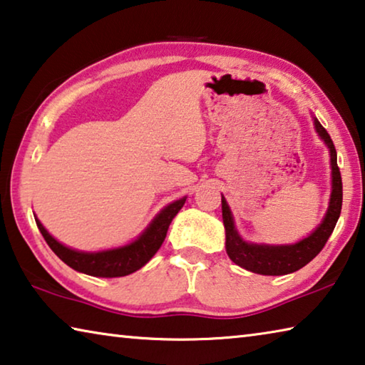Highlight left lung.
Listing matches in <instances>:
<instances>
[{"label": "left lung", "instance_id": "8db88e82", "mask_svg": "<svg viewBox=\"0 0 365 365\" xmlns=\"http://www.w3.org/2000/svg\"><path fill=\"white\" fill-rule=\"evenodd\" d=\"M316 130L330 148V163H331V197L329 211L322 224L314 230L307 238L296 245L287 246H269V245H251L245 243L240 235L235 230L232 212L228 209L227 201L222 196V219L225 225V248L227 255L232 261L246 270L255 272L261 275H285L304 267L316 257L325 243L329 242L330 235L335 228L339 212H341L343 202V183L339 168L336 164V150L330 138L329 132L325 130L317 119H314Z\"/></svg>", "mask_w": 365, "mask_h": 365}]
</instances>
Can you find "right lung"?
Instances as JSON below:
<instances>
[{
    "label": "right lung",
    "instance_id": "1",
    "mask_svg": "<svg viewBox=\"0 0 365 365\" xmlns=\"http://www.w3.org/2000/svg\"><path fill=\"white\" fill-rule=\"evenodd\" d=\"M185 201H187V197H182V200L174 201L168 207H164L163 211L156 215V219L151 222V225L143 232V235H141L138 240H135L133 243L123 246V248L101 252H80L71 248H66L64 245L56 242V240L45 230V227L40 224L38 219H35V222L49 248L54 251V255H56L61 261L69 265V267L77 272H82V274L86 275L108 277V279H113V277H123L141 269L154 255H156L160 245L164 242L165 235H168V228L172 219H174L177 212L183 207Z\"/></svg>",
    "mask_w": 365,
    "mask_h": 365
}]
</instances>
